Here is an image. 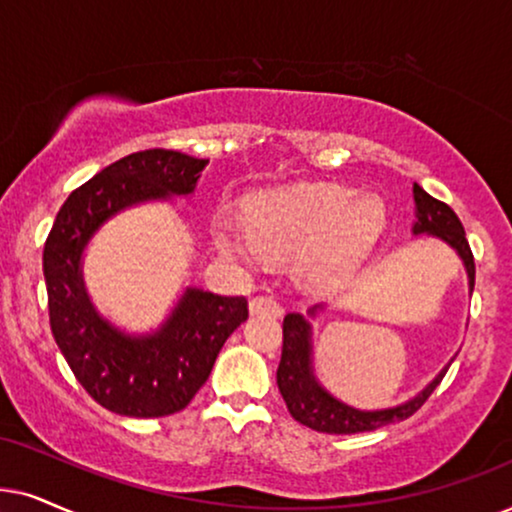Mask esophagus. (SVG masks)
Returning <instances> with one entry per match:
<instances>
[{"label":"esophagus","instance_id":"obj_1","mask_svg":"<svg viewBox=\"0 0 512 512\" xmlns=\"http://www.w3.org/2000/svg\"><path fill=\"white\" fill-rule=\"evenodd\" d=\"M281 304L276 302V297L271 295H257L250 299V313H264V316H281Z\"/></svg>","mask_w":512,"mask_h":512}]
</instances>
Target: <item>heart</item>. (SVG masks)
<instances>
[{
	"instance_id": "heart-1",
	"label": "heart",
	"mask_w": 512,
	"mask_h": 512,
	"mask_svg": "<svg viewBox=\"0 0 512 512\" xmlns=\"http://www.w3.org/2000/svg\"><path fill=\"white\" fill-rule=\"evenodd\" d=\"M386 227L384 203L342 187H297L252 203L245 224L220 217L224 255L260 264L264 252L299 257L311 281L330 285L365 260Z\"/></svg>"
}]
</instances>
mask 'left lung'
Instances as JSON below:
<instances>
[{"label":"left lung","instance_id":"obj_1","mask_svg":"<svg viewBox=\"0 0 512 512\" xmlns=\"http://www.w3.org/2000/svg\"><path fill=\"white\" fill-rule=\"evenodd\" d=\"M414 203H417V222H414L412 231L414 234H428L438 236L447 245H452L456 255L463 260L468 274V288L473 292L475 288V262L470 245L466 241V231L463 224L452 208L447 203L433 199L431 194H426L417 182H414ZM320 306L309 309L311 316H316ZM447 367L428 384L419 395H414L412 400L388 407V410H356V407L344 405L342 400H337L335 395H330L323 386L318 384V379L313 377L311 367V325L302 313H288L283 318V353L281 363H278L276 372V384L281 391L285 405L292 414V419H297L299 424L313 428L318 433H335V435H351V433H367L377 431L381 426L395 424V421H403L412 417L421 405L426 403L428 395L435 391V386L440 384L445 377Z\"/></svg>","mask_w":512,"mask_h":512}]
</instances>
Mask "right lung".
<instances>
[{
  "label": "right lung",
  "instance_id": "add662e5",
  "mask_svg": "<svg viewBox=\"0 0 512 512\" xmlns=\"http://www.w3.org/2000/svg\"><path fill=\"white\" fill-rule=\"evenodd\" d=\"M208 159L145 149L102 168L67 196L44 245L51 332L95 403L121 417H168L192 403L227 337L248 318V299L187 288L156 332L126 335L95 311L81 255L109 217L145 201L189 196Z\"/></svg>",
  "mask_w": 512,
  "mask_h": 512
}]
</instances>
